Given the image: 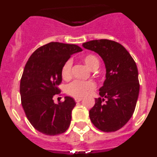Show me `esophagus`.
<instances>
[{
    "label": "esophagus",
    "mask_w": 157,
    "mask_h": 157,
    "mask_svg": "<svg viewBox=\"0 0 157 157\" xmlns=\"http://www.w3.org/2000/svg\"><path fill=\"white\" fill-rule=\"evenodd\" d=\"M82 99H83L82 98H75V100L76 102H80V101H81Z\"/></svg>",
    "instance_id": "1"
}]
</instances>
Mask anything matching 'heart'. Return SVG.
I'll list each match as a JSON object with an SVG mask.
<instances>
[{
  "label": "heart",
  "instance_id": "b5f03b06",
  "mask_svg": "<svg viewBox=\"0 0 157 157\" xmlns=\"http://www.w3.org/2000/svg\"><path fill=\"white\" fill-rule=\"evenodd\" d=\"M82 60L87 67L90 70H96L99 67V59L94 54H87L83 56ZM71 61L67 60L62 67L61 75L63 79H67L71 77ZM94 88H95V84L93 82H82L75 80L67 86V91L70 95L74 97H84Z\"/></svg>",
  "mask_w": 157,
  "mask_h": 157
}]
</instances>
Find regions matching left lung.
I'll use <instances>...</instances> for the list:
<instances>
[{"mask_svg": "<svg viewBox=\"0 0 157 157\" xmlns=\"http://www.w3.org/2000/svg\"><path fill=\"white\" fill-rule=\"evenodd\" d=\"M82 46L102 58L106 69L101 98L90 110L94 126L104 132L120 130L132 117L139 95L138 67L124 47L108 39L93 40ZM106 99L105 102L104 100Z\"/></svg>", "mask_w": 157, "mask_h": 157, "instance_id": "obj_1", "label": "left lung"}]
</instances>
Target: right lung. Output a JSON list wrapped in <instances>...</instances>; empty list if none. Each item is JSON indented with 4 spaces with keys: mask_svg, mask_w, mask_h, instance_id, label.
<instances>
[{
    "mask_svg": "<svg viewBox=\"0 0 157 157\" xmlns=\"http://www.w3.org/2000/svg\"><path fill=\"white\" fill-rule=\"evenodd\" d=\"M82 51L73 44L50 42L36 49L25 65L20 81L22 106L31 125L42 134L57 135L70 126L75 100L67 96L63 102L55 104L52 98L59 93L63 65Z\"/></svg>",
    "mask_w": 157,
    "mask_h": 157,
    "instance_id": "1",
    "label": "right lung"
}]
</instances>
